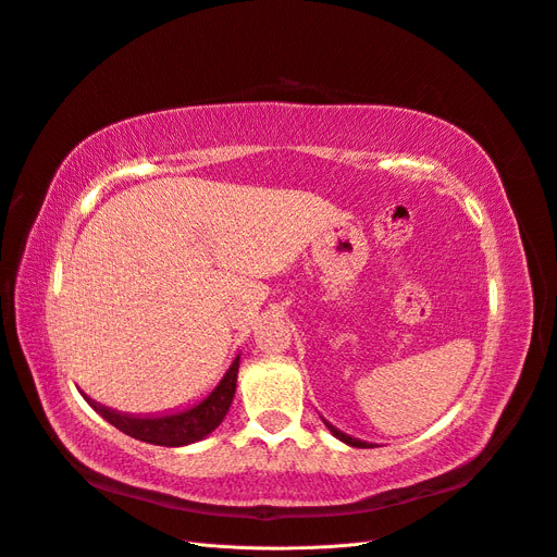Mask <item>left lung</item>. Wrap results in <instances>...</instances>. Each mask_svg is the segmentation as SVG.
I'll return each mask as SVG.
<instances>
[{"mask_svg":"<svg viewBox=\"0 0 557 557\" xmlns=\"http://www.w3.org/2000/svg\"><path fill=\"white\" fill-rule=\"evenodd\" d=\"M329 429H331V434L336 436V438H341L343 443H347V446H352V448H373L371 443H367V441H359V438H352V436H347V434H343V432H338L336 426L333 424H329V422H324Z\"/></svg>","mask_w":557,"mask_h":557,"instance_id":"left-lung-1","label":"left lung"}]
</instances>
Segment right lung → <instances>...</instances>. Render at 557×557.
Instances as JSON below:
<instances>
[{
  "instance_id": "1",
  "label": "right lung",
  "mask_w": 557,
  "mask_h": 557,
  "mask_svg": "<svg viewBox=\"0 0 557 557\" xmlns=\"http://www.w3.org/2000/svg\"><path fill=\"white\" fill-rule=\"evenodd\" d=\"M237 367H240V357H235L231 369L226 371L224 377H221V383L214 387V392L208 396V399H202L198 406L188 408L184 412H174V416L135 418V416H123V412H116V410H109L90 399L88 404L123 434H128L137 441L153 443V446L180 448L212 434L221 424V420L226 418L235 396Z\"/></svg>"
}]
</instances>
